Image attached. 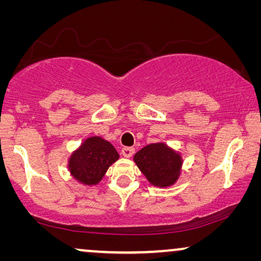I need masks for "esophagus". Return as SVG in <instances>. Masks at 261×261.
<instances>
[{
    "label": "esophagus",
    "instance_id": "esophagus-1",
    "mask_svg": "<svg viewBox=\"0 0 261 261\" xmlns=\"http://www.w3.org/2000/svg\"><path fill=\"white\" fill-rule=\"evenodd\" d=\"M135 149L133 147H123L122 148V154L123 156H126V158H130L132 155L134 154Z\"/></svg>",
    "mask_w": 261,
    "mask_h": 261
}]
</instances>
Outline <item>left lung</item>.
Listing matches in <instances>:
<instances>
[{
    "label": "left lung",
    "mask_w": 261,
    "mask_h": 261,
    "mask_svg": "<svg viewBox=\"0 0 261 261\" xmlns=\"http://www.w3.org/2000/svg\"><path fill=\"white\" fill-rule=\"evenodd\" d=\"M134 163L153 187L167 188L179 179L183 158L165 142L146 145L134 154Z\"/></svg>",
    "instance_id": "obj_1"
}]
</instances>
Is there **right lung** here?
<instances>
[{
	"label": "right lung",
	"instance_id": "1",
	"mask_svg": "<svg viewBox=\"0 0 261 261\" xmlns=\"http://www.w3.org/2000/svg\"><path fill=\"white\" fill-rule=\"evenodd\" d=\"M120 155L115 147L101 137H89L71 153L67 169L71 177L87 187L97 185L103 179L110 165Z\"/></svg>",
	"mask_w": 261,
	"mask_h": 261
}]
</instances>
